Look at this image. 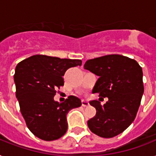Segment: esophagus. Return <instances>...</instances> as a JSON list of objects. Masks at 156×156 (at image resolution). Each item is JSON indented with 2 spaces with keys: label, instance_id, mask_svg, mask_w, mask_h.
Here are the masks:
<instances>
[{
  "label": "esophagus",
  "instance_id": "34e87169",
  "mask_svg": "<svg viewBox=\"0 0 156 156\" xmlns=\"http://www.w3.org/2000/svg\"><path fill=\"white\" fill-rule=\"evenodd\" d=\"M82 105H83V107H84V108H85V107H88L89 106V103H88L87 100H83V101H82Z\"/></svg>",
  "mask_w": 156,
  "mask_h": 156
}]
</instances>
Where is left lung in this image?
Listing matches in <instances>:
<instances>
[{"label":"left lung","mask_w":156,"mask_h":156,"mask_svg":"<svg viewBox=\"0 0 156 156\" xmlns=\"http://www.w3.org/2000/svg\"><path fill=\"white\" fill-rule=\"evenodd\" d=\"M84 69L99 76L92 93L108 100L104 106L90 100L96 115L87 121L92 133L113 138L134 121L144 92L143 69L135 60L122 55H108L86 61Z\"/></svg>","instance_id":"1"}]
</instances>
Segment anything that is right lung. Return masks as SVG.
I'll return each mask as SVG.
<instances>
[{"label":"right lung","mask_w":156,"mask_h":156,"mask_svg":"<svg viewBox=\"0 0 156 156\" xmlns=\"http://www.w3.org/2000/svg\"><path fill=\"white\" fill-rule=\"evenodd\" d=\"M82 66L78 59L34 55L17 65L13 76L21 113L30 132L40 139L52 141L66 133V115L82 105L79 98L65 102L54 100L56 89L64 85L63 76L71 67Z\"/></svg>","instance_id":"right-lung-1"}]
</instances>
